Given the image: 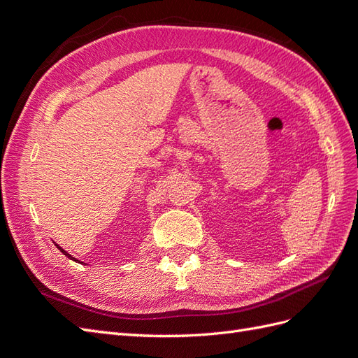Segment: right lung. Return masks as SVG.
<instances>
[{
  "instance_id": "1",
  "label": "right lung",
  "mask_w": 358,
  "mask_h": 358,
  "mask_svg": "<svg viewBox=\"0 0 358 358\" xmlns=\"http://www.w3.org/2000/svg\"><path fill=\"white\" fill-rule=\"evenodd\" d=\"M57 246H58V245H57ZM58 249H59V251H61V252H62L64 255H66V257H69L70 259H73V262H79V259H76V258H74V257H71V255H70L69 252H66V251H64V249H62L61 246H58ZM79 263H80V262H79Z\"/></svg>"
}]
</instances>
